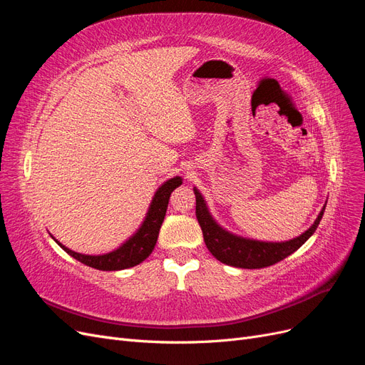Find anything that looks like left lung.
<instances>
[{
    "mask_svg": "<svg viewBox=\"0 0 365 365\" xmlns=\"http://www.w3.org/2000/svg\"><path fill=\"white\" fill-rule=\"evenodd\" d=\"M196 196V219L201 225L204 242L208 248V251L213 256L225 264L236 268H245V269H259L267 268L271 264L283 260L284 257L291 256L300 248L304 242L311 237L319 224V220L323 217L324 208L319 212L314 225L309 228L302 236H298L288 242H280V244H272V242H259L237 237L235 235H230L228 231L220 228L213 217L210 216L207 205L204 202V197L201 193L195 189Z\"/></svg>",
    "mask_w": 365,
    "mask_h": 365,
    "instance_id": "left-lung-1",
    "label": "left lung"
}]
</instances>
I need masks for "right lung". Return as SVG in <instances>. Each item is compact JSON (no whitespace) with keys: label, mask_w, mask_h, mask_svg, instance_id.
<instances>
[{"label":"right lung","mask_w":365,"mask_h":365,"mask_svg":"<svg viewBox=\"0 0 365 365\" xmlns=\"http://www.w3.org/2000/svg\"><path fill=\"white\" fill-rule=\"evenodd\" d=\"M182 180L180 176H175V178L165 181L160 189L157 190L155 196H153V201L150 204V208L148 212V216L145 222L140 227L137 233L132 236L126 244L121 245L118 250L103 254V256H85V254L74 252L59 244V247L68 252L71 257L85 263L86 267H91L94 269L101 271H118V269H126L130 267H135V264L141 263L146 257L150 256L152 250L155 248L157 239L161 224L165 216V210L169 205V197L170 193L176 189V187L181 185Z\"/></svg>","instance_id":"1"}]
</instances>
